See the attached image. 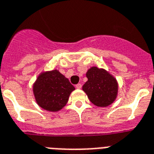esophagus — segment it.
<instances>
[{
    "label": "esophagus",
    "instance_id": "34e87169",
    "mask_svg": "<svg viewBox=\"0 0 154 154\" xmlns=\"http://www.w3.org/2000/svg\"><path fill=\"white\" fill-rule=\"evenodd\" d=\"M75 87L77 88V89H81V88H82V84H81V83L77 84V85L75 86Z\"/></svg>",
    "mask_w": 154,
    "mask_h": 154
}]
</instances>
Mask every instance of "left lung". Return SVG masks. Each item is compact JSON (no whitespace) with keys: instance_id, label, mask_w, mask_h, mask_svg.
Masks as SVG:
<instances>
[{"instance_id":"8db88e82","label":"left lung","mask_w":154,"mask_h":154,"mask_svg":"<svg viewBox=\"0 0 154 154\" xmlns=\"http://www.w3.org/2000/svg\"><path fill=\"white\" fill-rule=\"evenodd\" d=\"M88 80L82 90L97 107H107L116 100L118 83L116 79L103 68L92 67L86 72Z\"/></svg>"}]
</instances>
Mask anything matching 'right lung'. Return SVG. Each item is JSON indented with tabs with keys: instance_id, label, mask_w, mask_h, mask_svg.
Segmentation results:
<instances>
[{
	"instance_id": "right-lung-1",
	"label": "right lung",
	"mask_w": 154,
	"mask_h": 154,
	"mask_svg": "<svg viewBox=\"0 0 154 154\" xmlns=\"http://www.w3.org/2000/svg\"><path fill=\"white\" fill-rule=\"evenodd\" d=\"M73 90L75 87L69 80L57 69L41 72L32 86L37 104L51 112L61 110Z\"/></svg>"
}]
</instances>
